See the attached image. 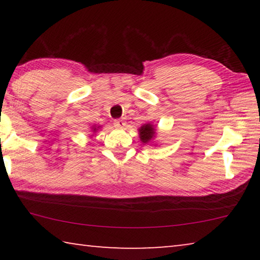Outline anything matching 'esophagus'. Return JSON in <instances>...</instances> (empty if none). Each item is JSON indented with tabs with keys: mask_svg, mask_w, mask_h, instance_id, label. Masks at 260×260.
<instances>
[{
	"mask_svg": "<svg viewBox=\"0 0 260 260\" xmlns=\"http://www.w3.org/2000/svg\"><path fill=\"white\" fill-rule=\"evenodd\" d=\"M114 126H116L117 128H125L126 121L124 119H117L114 120Z\"/></svg>",
	"mask_w": 260,
	"mask_h": 260,
	"instance_id": "34e87169",
	"label": "esophagus"
}]
</instances>
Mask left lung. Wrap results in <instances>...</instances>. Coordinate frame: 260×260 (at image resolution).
Returning <instances> with one entry per match:
<instances>
[{"instance_id": "left-lung-1", "label": "left lung", "mask_w": 260, "mask_h": 260, "mask_svg": "<svg viewBox=\"0 0 260 260\" xmlns=\"http://www.w3.org/2000/svg\"><path fill=\"white\" fill-rule=\"evenodd\" d=\"M156 131L157 129L155 125L150 124V122L141 126L139 128V136H140L141 142L146 144L152 142L153 139L156 138Z\"/></svg>"}]
</instances>
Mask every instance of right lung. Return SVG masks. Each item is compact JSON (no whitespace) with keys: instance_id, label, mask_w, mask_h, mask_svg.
<instances>
[{"instance_id":"obj_1","label":"right lung","mask_w":260,"mask_h":260,"mask_svg":"<svg viewBox=\"0 0 260 260\" xmlns=\"http://www.w3.org/2000/svg\"><path fill=\"white\" fill-rule=\"evenodd\" d=\"M100 128H101V126H96V125L91 127V132H93V134H91V136H93Z\"/></svg>"}]
</instances>
